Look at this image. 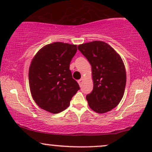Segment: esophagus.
I'll return each mask as SVG.
<instances>
[{"label":"esophagus","instance_id":"esophagus-1","mask_svg":"<svg viewBox=\"0 0 152 152\" xmlns=\"http://www.w3.org/2000/svg\"><path fill=\"white\" fill-rule=\"evenodd\" d=\"M83 77H82L81 79L78 80V84L80 85V86H81V85L82 84V83H83Z\"/></svg>","mask_w":152,"mask_h":152}]
</instances>
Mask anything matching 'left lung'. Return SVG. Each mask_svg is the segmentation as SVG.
Instances as JSON below:
<instances>
[{
	"label": "left lung",
	"instance_id": "obj_1",
	"mask_svg": "<svg viewBox=\"0 0 152 152\" xmlns=\"http://www.w3.org/2000/svg\"><path fill=\"white\" fill-rule=\"evenodd\" d=\"M78 49L91 65L94 88L86 95L88 106L99 114L111 111L121 102L126 86V69L121 56L101 41L83 43Z\"/></svg>",
	"mask_w": 152,
	"mask_h": 152
}]
</instances>
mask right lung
I'll list each match as a JSON object with an SVG mask.
<instances>
[{"label":"right lung","mask_w":152,"mask_h":152,"mask_svg":"<svg viewBox=\"0 0 152 152\" xmlns=\"http://www.w3.org/2000/svg\"><path fill=\"white\" fill-rule=\"evenodd\" d=\"M76 45L55 42L41 48L32 59L28 80L31 95L40 108L58 114L65 110L78 90L69 69Z\"/></svg>","instance_id":"add662e5"}]
</instances>
